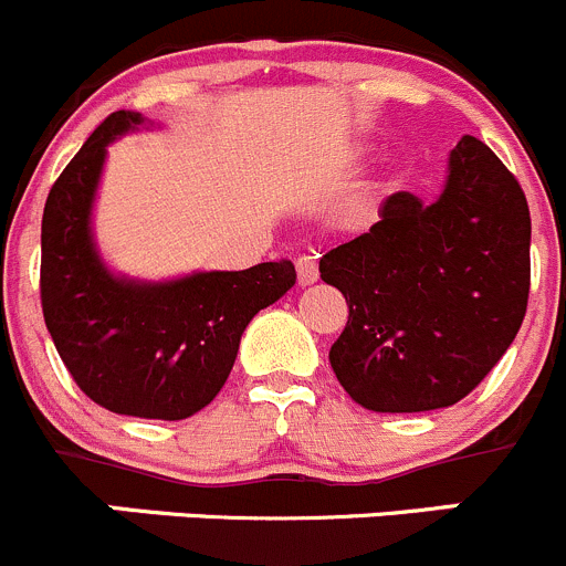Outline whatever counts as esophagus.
<instances>
[{
  "label": "esophagus",
  "instance_id": "1",
  "mask_svg": "<svg viewBox=\"0 0 566 566\" xmlns=\"http://www.w3.org/2000/svg\"><path fill=\"white\" fill-rule=\"evenodd\" d=\"M296 277H300L302 285H311L318 281V255L305 253L296 259Z\"/></svg>",
  "mask_w": 566,
  "mask_h": 566
}]
</instances>
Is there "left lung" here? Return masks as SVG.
<instances>
[{
    "label": "left lung",
    "mask_w": 566,
    "mask_h": 566,
    "mask_svg": "<svg viewBox=\"0 0 566 566\" xmlns=\"http://www.w3.org/2000/svg\"><path fill=\"white\" fill-rule=\"evenodd\" d=\"M349 305L329 366L374 412L451 407L492 371L523 324L531 217L517 178L481 139L449 156L434 203L396 192L379 222L318 261Z\"/></svg>",
    "instance_id": "8db88e82"
}]
</instances>
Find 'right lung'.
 <instances>
[{
    "label": "right lung",
    "instance_id": "right-lung-1",
    "mask_svg": "<svg viewBox=\"0 0 566 566\" xmlns=\"http://www.w3.org/2000/svg\"><path fill=\"white\" fill-rule=\"evenodd\" d=\"M143 123L139 112H112L54 181L41 222V305L65 368L95 405L181 421L220 394L250 318L281 300L296 272L266 261L167 283L112 275L91 231L95 189L106 145Z\"/></svg>",
    "mask_w": 566,
    "mask_h": 566
}]
</instances>
